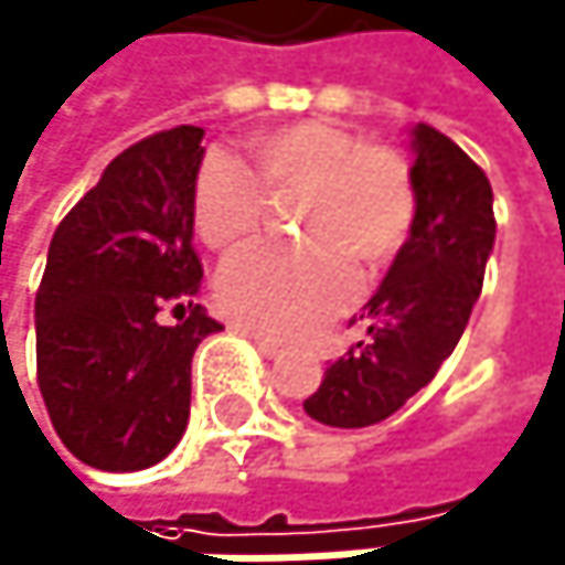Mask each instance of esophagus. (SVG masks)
<instances>
[{
    "instance_id": "esophagus-1",
    "label": "esophagus",
    "mask_w": 565,
    "mask_h": 565,
    "mask_svg": "<svg viewBox=\"0 0 565 565\" xmlns=\"http://www.w3.org/2000/svg\"><path fill=\"white\" fill-rule=\"evenodd\" d=\"M254 338V344L267 354V358H280V354H285V348H280L277 341H270V338H264V334H250Z\"/></svg>"
}]
</instances>
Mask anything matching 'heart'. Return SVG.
I'll use <instances>...</instances> for the list:
<instances>
[{
	"label": "heart",
	"instance_id": "1",
	"mask_svg": "<svg viewBox=\"0 0 565 565\" xmlns=\"http://www.w3.org/2000/svg\"><path fill=\"white\" fill-rule=\"evenodd\" d=\"M254 170L207 153L193 177V227L207 247L231 250L264 221L267 191L301 193V247L254 244L224 260L217 305L267 338H305L358 295V267L392 260L415 224L418 190L408 160L385 143H361L344 127L301 119L254 143Z\"/></svg>",
	"mask_w": 565,
	"mask_h": 565
}]
</instances>
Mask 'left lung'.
Returning a JSON list of instances; mask_svg holds the SVG:
<instances>
[{"label": "left lung", "mask_w": 565, "mask_h": 565, "mask_svg": "<svg viewBox=\"0 0 565 565\" xmlns=\"http://www.w3.org/2000/svg\"><path fill=\"white\" fill-rule=\"evenodd\" d=\"M418 214L382 288L351 324L365 328L305 412L334 428H365L395 415L441 369L479 301L495 244L492 186L482 167L428 124L412 130Z\"/></svg>", "instance_id": "1"}]
</instances>
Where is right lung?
<instances>
[{"label": "right lung", "mask_w": 565, "mask_h": 565, "mask_svg": "<svg viewBox=\"0 0 565 565\" xmlns=\"http://www.w3.org/2000/svg\"><path fill=\"white\" fill-rule=\"evenodd\" d=\"M204 130L119 153L53 234L35 291V379L63 446L103 472L150 469L190 415V361L221 331L193 305V177ZM170 307L177 326L162 324Z\"/></svg>", "instance_id": "obj_1"}]
</instances>
